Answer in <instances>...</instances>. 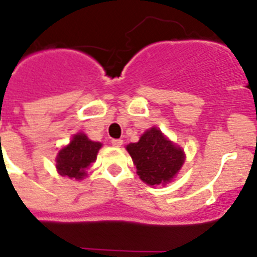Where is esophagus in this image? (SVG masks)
<instances>
[{"instance_id":"obj_1","label":"esophagus","mask_w":257,"mask_h":257,"mask_svg":"<svg viewBox=\"0 0 257 257\" xmlns=\"http://www.w3.org/2000/svg\"><path fill=\"white\" fill-rule=\"evenodd\" d=\"M122 144H123V140H120V139L111 140V146H114V147H120Z\"/></svg>"}]
</instances>
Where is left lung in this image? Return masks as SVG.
<instances>
[{
	"label": "left lung",
	"mask_w": 257,
	"mask_h": 257,
	"mask_svg": "<svg viewBox=\"0 0 257 257\" xmlns=\"http://www.w3.org/2000/svg\"><path fill=\"white\" fill-rule=\"evenodd\" d=\"M140 179L147 185H165L174 178L185 162L181 148L166 139L156 127L144 133L138 143L126 147Z\"/></svg>",
	"instance_id": "1"
}]
</instances>
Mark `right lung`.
<instances>
[{
  "label": "right lung",
  "mask_w": 257,
  "mask_h": 257,
  "mask_svg": "<svg viewBox=\"0 0 257 257\" xmlns=\"http://www.w3.org/2000/svg\"><path fill=\"white\" fill-rule=\"evenodd\" d=\"M101 143L92 142L84 134H76L70 144L58 152L57 170L63 177L82 179L85 175V169L95 162Z\"/></svg>",
  "instance_id": "right-lung-1"
}]
</instances>
